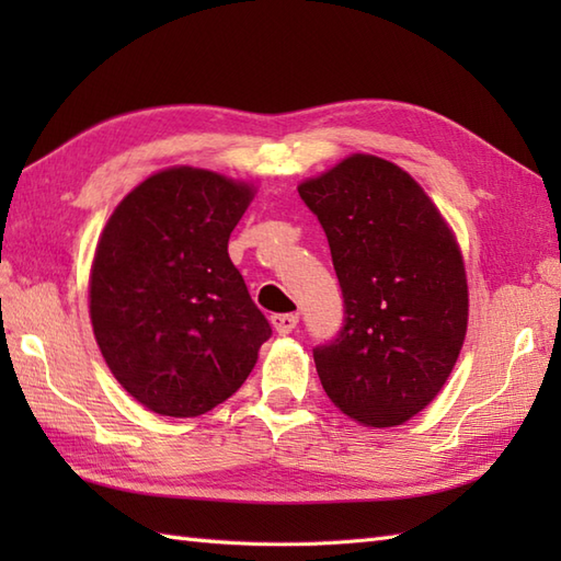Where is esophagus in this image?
<instances>
[{
	"instance_id": "obj_1",
	"label": "esophagus",
	"mask_w": 561,
	"mask_h": 561,
	"mask_svg": "<svg viewBox=\"0 0 561 561\" xmlns=\"http://www.w3.org/2000/svg\"><path fill=\"white\" fill-rule=\"evenodd\" d=\"M270 323L272 328L279 332V335H289V332L299 323V316L296 313H274L270 316Z\"/></svg>"
}]
</instances>
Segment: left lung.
<instances>
[{"label": "left lung", "mask_w": 561, "mask_h": 561, "mask_svg": "<svg viewBox=\"0 0 561 561\" xmlns=\"http://www.w3.org/2000/svg\"><path fill=\"white\" fill-rule=\"evenodd\" d=\"M330 243L344 323L313 350L328 398L398 426L444 388L468 330V282L434 202L396 163L354 153L299 185Z\"/></svg>", "instance_id": "1"}]
</instances>
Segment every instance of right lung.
<instances>
[{"label":"right lung","mask_w":561,"mask_h":561,"mask_svg":"<svg viewBox=\"0 0 561 561\" xmlns=\"http://www.w3.org/2000/svg\"><path fill=\"white\" fill-rule=\"evenodd\" d=\"M253 199L243 183L169 169L129 193L91 267V325L105 364L137 402L199 416L231 398L272 328L229 257Z\"/></svg>","instance_id":"obj_1"}]
</instances>
